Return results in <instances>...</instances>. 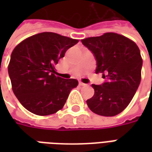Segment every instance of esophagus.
Returning <instances> with one entry per match:
<instances>
[{
	"instance_id": "obj_1",
	"label": "esophagus",
	"mask_w": 152,
	"mask_h": 152,
	"mask_svg": "<svg viewBox=\"0 0 152 152\" xmlns=\"http://www.w3.org/2000/svg\"><path fill=\"white\" fill-rule=\"evenodd\" d=\"M80 86H87V85H86V84H84V83H82V82H80Z\"/></svg>"
}]
</instances>
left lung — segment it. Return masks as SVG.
<instances>
[{
    "label": "left lung",
    "instance_id": "1",
    "mask_svg": "<svg viewBox=\"0 0 152 152\" xmlns=\"http://www.w3.org/2000/svg\"><path fill=\"white\" fill-rule=\"evenodd\" d=\"M95 57L96 73L106 81L92 85L94 94L86 102L95 114L116 115L129 104L141 81L142 59L133 40L122 35L107 32L100 37L81 40Z\"/></svg>",
    "mask_w": 152,
    "mask_h": 152
}]
</instances>
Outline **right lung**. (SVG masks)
Masks as SVG:
<instances>
[{"instance_id":"add662e5","label":"right lung","mask_w":152,"mask_h":152,"mask_svg":"<svg viewBox=\"0 0 152 152\" xmlns=\"http://www.w3.org/2000/svg\"><path fill=\"white\" fill-rule=\"evenodd\" d=\"M78 41L54 32H41L25 39L14 49L9 76L13 92L28 111L48 115L63 108L78 81L57 76L55 65Z\"/></svg>"}]
</instances>
